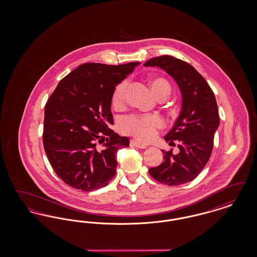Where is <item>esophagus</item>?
I'll return each mask as SVG.
<instances>
[{"instance_id": "34e87169", "label": "esophagus", "mask_w": 257, "mask_h": 257, "mask_svg": "<svg viewBox=\"0 0 257 257\" xmlns=\"http://www.w3.org/2000/svg\"><path fill=\"white\" fill-rule=\"evenodd\" d=\"M130 145H131L132 147H138V148H142V149H144V148H147V147L146 145H144V144H141V143H139V142H137V141H135V140L130 141Z\"/></svg>"}]
</instances>
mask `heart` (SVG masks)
<instances>
[{
	"mask_svg": "<svg viewBox=\"0 0 257 257\" xmlns=\"http://www.w3.org/2000/svg\"><path fill=\"white\" fill-rule=\"evenodd\" d=\"M148 82L153 93L160 100H164L171 94V84L164 77L152 76ZM126 96L127 82L123 81L112 90L110 97L112 108L116 110H123L126 105ZM164 125V119L157 114L130 115L123 119L120 129L123 133L133 136L142 142H149L157 136Z\"/></svg>",
	"mask_w": 257,
	"mask_h": 257,
	"instance_id": "b5f03b06",
	"label": "heart"
}]
</instances>
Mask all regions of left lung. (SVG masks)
<instances>
[{
	"label": "left lung",
	"mask_w": 257,
	"mask_h": 257,
	"mask_svg": "<svg viewBox=\"0 0 257 257\" xmlns=\"http://www.w3.org/2000/svg\"><path fill=\"white\" fill-rule=\"evenodd\" d=\"M145 66H158L175 80L182 94V109L166 142L179 143V153L162 150L164 161L149 169L160 183L177 186L194 180L203 170L214 147V135L220 124L218 105L206 80L186 61L172 56L152 58Z\"/></svg>",
	"instance_id": "left-lung-1"
}]
</instances>
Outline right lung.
<instances>
[{
    "label": "right lung",
    "instance_id": "right-lung-1",
    "mask_svg": "<svg viewBox=\"0 0 257 257\" xmlns=\"http://www.w3.org/2000/svg\"><path fill=\"white\" fill-rule=\"evenodd\" d=\"M139 63H84L61 79L51 94L44 111L43 146L64 183L90 192L107 186L115 175L117 150L129 147V139L110 128V97Z\"/></svg>",
    "mask_w": 257,
    "mask_h": 257
}]
</instances>
